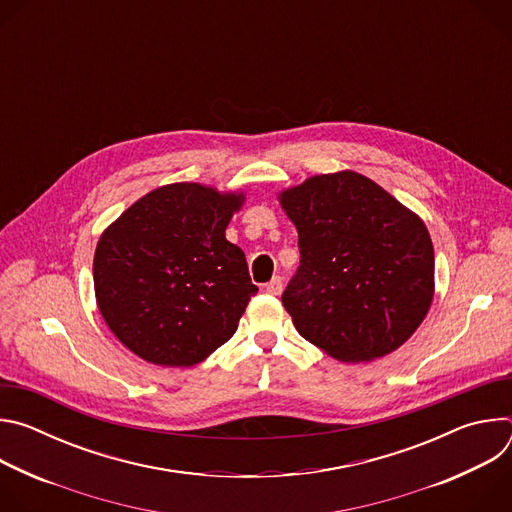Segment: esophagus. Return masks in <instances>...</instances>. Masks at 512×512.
I'll return each mask as SVG.
<instances>
[{
	"mask_svg": "<svg viewBox=\"0 0 512 512\" xmlns=\"http://www.w3.org/2000/svg\"><path fill=\"white\" fill-rule=\"evenodd\" d=\"M281 289H283V281H281L279 275H275V277L265 285V291H267L269 296H279Z\"/></svg>",
	"mask_w": 512,
	"mask_h": 512,
	"instance_id": "1",
	"label": "esophagus"
}]
</instances>
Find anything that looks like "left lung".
I'll return each mask as SVG.
<instances>
[{
	"label": "left lung",
	"mask_w": 512,
	"mask_h": 512,
	"mask_svg": "<svg viewBox=\"0 0 512 512\" xmlns=\"http://www.w3.org/2000/svg\"><path fill=\"white\" fill-rule=\"evenodd\" d=\"M300 267L281 302L296 330L342 362L397 350L433 300V245L421 218L356 172L281 192Z\"/></svg>",
	"instance_id": "1"
}]
</instances>
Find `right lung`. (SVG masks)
<instances>
[{
  "label": "right lung",
  "instance_id": "right-lung-1",
  "mask_svg": "<svg viewBox=\"0 0 512 512\" xmlns=\"http://www.w3.org/2000/svg\"><path fill=\"white\" fill-rule=\"evenodd\" d=\"M243 194L162 186L101 235L93 279L103 320L137 356L192 367L237 330L259 287L225 231Z\"/></svg>",
  "mask_w": 512,
  "mask_h": 512
}]
</instances>
